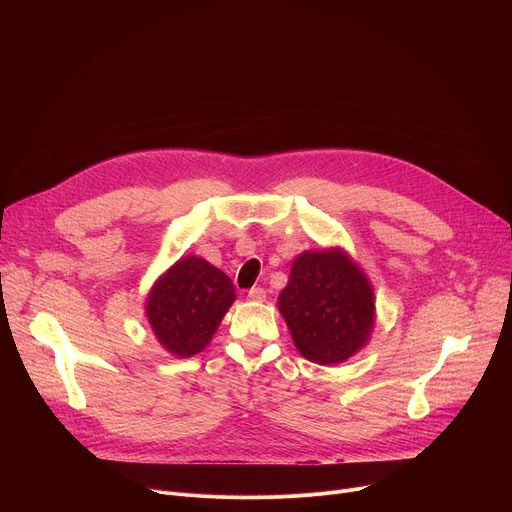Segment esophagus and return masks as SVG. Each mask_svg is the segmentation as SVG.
Masks as SVG:
<instances>
[{
	"instance_id": "1",
	"label": "esophagus",
	"mask_w": 512,
	"mask_h": 512,
	"mask_svg": "<svg viewBox=\"0 0 512 512\" xmlns=\"http://www.w3.org/2000/svg\"><path fill=\"white\" fill-rule=\"evenodd\" d=\"M247 297H249L251 301H257V303H261V301H265V290H263L261 286H253V288L249 290Z\"/></svg>"
}]
</instances>
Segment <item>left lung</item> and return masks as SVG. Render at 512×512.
Returning a JSON list of instances; mask_svg holds the SVG:
<instances>
[{
    "label": "left lung",
    "mask_w": 512,
    "mask_h": 512,
    "mask_svg": "<svg viewBox=\"0 0 512 512\" xmlns=\"http://www.w3.org/2000/svg\"><path fill=\"white\" fill-rule=\"evenodd\" d=\"M278 309L299 353L317 365L351 359L373 330V288L342 249L305 251L292 263Z\"/></svg>",
    "instance_id": "left-lung-1"
}]
</instances>
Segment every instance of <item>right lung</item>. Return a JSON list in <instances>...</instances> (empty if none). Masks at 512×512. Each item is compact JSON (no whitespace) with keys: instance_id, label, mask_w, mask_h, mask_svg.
I'll list each match as a JSON object with an SVG mask.
<instances>
[{"instance_id":"obj_1","label":"right lung","mask_w":512,"mask_h":512,"mask_svg":"<svg viewBox=\"0 0 512 512\" xmlns=\"http://www.w3.org/2000/svg\"><path fill=\"white\" fill-rule=\"evenodd\" d=\"M232 280L201 257H182L147 297V319L159 344L174 357H193L209 344L234 303Z\"/></svg>"}]
</instances>
